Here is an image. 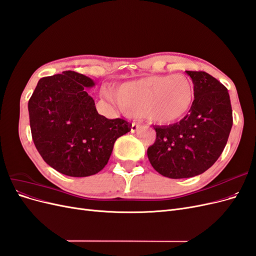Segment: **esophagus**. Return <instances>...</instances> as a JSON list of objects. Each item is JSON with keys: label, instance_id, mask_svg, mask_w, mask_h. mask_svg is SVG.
I'll return each instance as SVG.
<instances>
[{"label": "esophagus", "instance_id": "obj_1", "mask_svg": "<svg viewBox=\"0 0 256 256\" xmlns=\"http://www.w3.org/2000/svg\"><path fill=\"white\" fill-rule=\"evenodd\" d=\"M143 126L141 124H136V122H132V125H131V132H136L140 129H142Z\"/></svg>", "mask_w": 256, "mask_h": 256}]
</instances>
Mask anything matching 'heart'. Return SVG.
<instances>
[{"mask_svg": "<svg viewBox=\"0 0 256 256\" xmlns=\"http://www.w3.org/2000/svg\"><path fill=\"white\" fill-rule=\"evenodd\" d=\"M106 98L132 116H145L159 124H171L188 114L194 100V85L184 74L150 76L122 84Z\"/></svg>", "mask_w": 256, "mask_h": 256, "instance_id": "obj_1", "label": "heart"}]
</instances>
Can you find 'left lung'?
I'll use <instances>...</instances> for the list:
<instances>
[{
  "instance_id": "left-lung-1",
  "label": "left lung",
  "mask_w": 256,
  "mask_h": 256,
  "mask_svg": "<svg viewBox=\"0 0 256 256\" xmlns=\"http://www.w3.org/2000/svg\"><path fill=\"white\" fill-rule=\"evenodd\" d=\"M194 85L189 113L178 122L154 126L156 141L147 150L150 164L168 178L204 173L218 160L233 126L228 88L205 72H186Z\"/></svg>"
}]
</instances>
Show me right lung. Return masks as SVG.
Segmentation results:
<instances>
[{
    "instance_id": "1",
    "label": "right lung",
    "mask_w": 256,
    "mask_h": 256,
    "mask_svg": "<svg viewBox=\"0 0 256 256\" xmlns=\"http://www.w3.org/2000/svg\"><path fill=\"white\" fill-rule=\"evenodd\" d=\"M88 76L66 70L44 76L28 100L30 126L38 152L51 168L72 177L94 175L106 166L115 141L131 130L125 120L98 114Z\"/></svg>"
}]
</instances>
